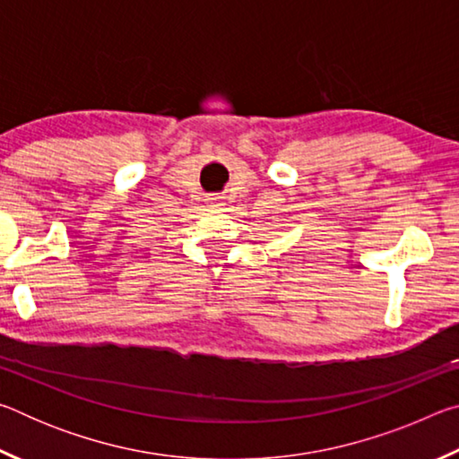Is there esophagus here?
I'll return each mask as SVG.
<instances>
[{"label": "esophagus", "instance_id": "obj_1", "mask_svg": "<svg viewBox=\"0 0 459 459\" xmlns=\"http://www.w3.org/2000/svg\"><path fill=\"white\" fill-rule=\"evenodd\" d=\"M208 204H211L212 208H219V206H222V196H212V198H208Z\"/></svg>", "mask_w": 459, "mask_h": 459}]
</instances>
